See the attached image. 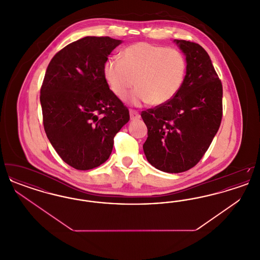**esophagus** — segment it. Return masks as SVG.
<instances>
[{"mask_svg":"<svg viewBox=\"0 0 260 260\" xmlns=\"http://www.w3.org/2000/svg\"><path fill=\"white\" fill-rule=\"evenodd\" d=\"M129 116H131V120L136 121L140 119V115L138 112L135 111V110H129Z\"/></svg>","mask_w":260,"mask_h":260,"instance_id":"obj_1","label":"esophagus"}]
</instances>
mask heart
I'll return each mask as SVG.
<instances>
[{
  "instance_id": "b5f03b06",
  "label": "heart",
  "mask_w": 260,
  "mask_h": 260,
  "mask_svg": "<svg viewBox=\"0 0 260 260\" xmlns=\"http://www.w3.org/2000/svg\"><path fill=\"white\" fill-rule=\"evenodd\" d=\"M120 57H108L103 64V76L112 91L134 104L150 102L161 105L173 99L183 84L186 60L174 48H165L146 42L128 46Z\"/></svg>"
}]
</instances>
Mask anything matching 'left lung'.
<instances>
[{
    "label": "left lung",
    "mask_w": 260,
    "mask_h": 260,
    "mask_svg": "<svg viewBox=\"0 0 260 260\" xmlns=\"http://www.w3.org/2000/svg\"><path fill=\"white\" fill-rule=\"evenodd\" d=\"M185 55L186 75L176 95L142 112L148 137L147 161L165 173H183L198 164L216 135L222 118V85L200 45L173 41Z\"/></svg>",
    "instance_id": "1"
}]
</instances>
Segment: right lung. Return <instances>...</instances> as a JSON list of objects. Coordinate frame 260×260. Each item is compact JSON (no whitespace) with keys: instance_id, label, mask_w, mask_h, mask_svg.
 I'll return each instance as SVG.
<instances>
[{"instance_id":"1","label":"right lung","mask_w":260,"mask_h":260,"mask_svg":"<svg viewBox=\"0 0 260 260\" xmlns=\"http://www.w3.org/2000/svg\"><path fill=\"white\" fill-rule=\"evenodd\" d=\"M122 43L87 36L58 51L48 66L40 96L45 132L62 160L76 170L106 161L114 136L129 120L103 76L104 62Z\"/></svg>"}]
</instances>
